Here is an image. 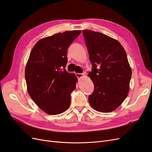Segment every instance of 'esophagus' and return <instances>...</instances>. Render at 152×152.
<instances>
[{"mask_svg": "<svg viewBox=\"0 0 152 152\" xmlns=\"http://www.w3.org/2000/svg\"><path fill=\"white\" fill-rule=\"evenodd\" d=\"M76 75H77L78 79H82V78L84 76V73H76Z\"/></svg>", "mask_w": 152, "mask_h": 152, "instance_id": "obj_1", "label": "esophagus"}]
</instances>
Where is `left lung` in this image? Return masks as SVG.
<instances>
[{
	"mask_svg": "<svg viewBox=\"0 0 152 152\" xmlns=\"http://www.w3.org/2000/svg\"><path fill=\"white\" fill-rule=\"evenodd\" d=\"M83 34L93 67L88 73L94 86L89 104L98 112H111L129 91L132 71L126 50L118 40L100 32L85 30Z\"/></svg>",
	"mask_w": 152,
	"mask_h": 152,
	"instance_id": "1",
	"label": "left lung"
}]
</instances>
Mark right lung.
I'll list each match as a JSON object with an SVG mask.
<instances>
[{"label":"right lung","instance_id":"right-lung-1","mask_svg":"<svg viewBox=\"0 0 152 152\" xmlns=\"http://www.w3.org/2000/svg\"><path fill=\"white\" fill-rule=\"evenodd\" d=\"M81 33L66 31L39 40L32 49L25 67L27 91L38 107L49 115L65 112L77 78L65 70L67 49Z\"/></svg>","mask_w":152,"mask_h":152}]
</instances>
